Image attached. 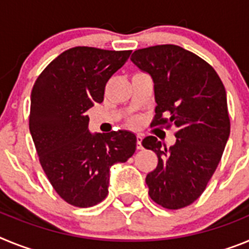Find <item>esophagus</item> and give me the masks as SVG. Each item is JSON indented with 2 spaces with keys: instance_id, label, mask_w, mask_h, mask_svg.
<instances>
[{
  "instance_id": "34e87169",
  "label": "esophagus",
  "mask_w": 249,
  "mask_h": 249,
  "mask_svg": "<svg viewBox=\"0 0 249 249\" xmlns=\"http://www.w3.org/2000/svg\"><path fill=\"white\" fill-rule=\"evenodd\" d=\"M137 148L138 149L143 148V147H142V136L141 135L137 136Z\"/></svg>"
}]
</instances>
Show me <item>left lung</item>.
<instances>
[{
  "mask_svg": "<svg viewBox=\"0 0 249 249\" xmlns=\"http://www.w3.org/2000/svg\"><path fill=\"white\" fill-rule=\"evenodd\" d=\"M131 61L155 83L152 126L177 129L168 149L155 136L142 141L158 157L146 177L148 195L164 208L179 210L203 193L223 155L231 129L226 89L212 66L179 46L137 50Z\"/></svg>",
  "mask_w": 249,
  "mask_h": 249,
  "instance_id": "8db88e82",
  "label": "left lung"
}]
</instances>
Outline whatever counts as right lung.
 I'll return each instance as SVG.
<instances>
[{"label":"right lung","instance_id":"add662e5","mask_svg":"<svg viewBox=\"0 0 249 249\" xmlns=\"http://www.w3.org/2000/svg\"><path fill=\"white\" fill-rule=\"evenodd\" d=\"M132 51L73 47L52 61L31 93L30 132L39 163L58 196L92 207L108 195L109 169L136 151L129 131L91 133L86 111L101 103L106 83Z\"/></svg>","mask_w":249,"mask_h":249}]
</instances>
